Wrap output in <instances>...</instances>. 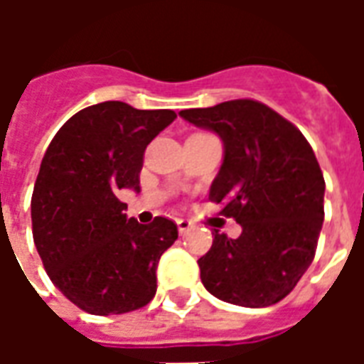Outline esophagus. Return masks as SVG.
I'll return each mask as SVG.
<instances>
[{"instance_id":"1","label":"esophagus","mask_w":364,"mask_h":364,"mask_svg":"<svg viewBox=\"0 0 364 364\" xmlns=\"http://www.w3.org/2000/svg\"><path fill=\"white\" fill-rule=\"evenodd\" d=\"M193 228V222L187 220V218H179L177 220V230H179V234H185V232H189Z\"/></svg>"}]
</instances>
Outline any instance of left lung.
Instances as JSON below:
<instances>
[{"label": "left lung", "instance_id": "obj_1", "mask_svg": "<svg viewBox=\"0 0 364 364\" xmlns=\"http://www.w3.org/2000/svg\"><path fill=\"white\" fill-rule=\"evenodd\" d=\"M179 114L222 138L224 161L208 198L242 226L236 240L214 230L213 247L198 259L200 281L230 304L281 302L312 265L323 222L326 181L312 146L292 122L253 99Z\"/></svg>", "mask_w": 364, "mask_h": 364}]
</instances>
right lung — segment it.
Returning <instances> with one entry per match:
<instances>
[{
	"label": "right lung",
	"mask_w": 364,
	"mask_h": 364,
	"mask_svg": "<svg viewBox=\"0 0 364 364\" xmlns=\"http://www.w3.org/2000/svg\"><path fill=\"white\" fill-rule=\"evenodd\" d=\"M177 119L122 101L91 105L46 148L31 198L33 240L54 287L83 312L127 314L150 302L177 226L127 218L119 189H140L146 146Z\"/></svg>",
	"instance_id": "obj_1"
}]
</instances>
